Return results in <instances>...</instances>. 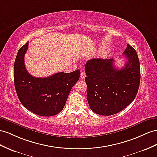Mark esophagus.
Wrapping results in <instances>:
<instances>
[{"mask_svg":"<svg viewBox=\"0 0 157 157\" xmlns=\"http://www.w3.org/2000/svg\"><path fill=\"white\" fill-rule=\"evenodd\" d=\"M86 74L85 72L82 71L81 73V75H80V78H81L82 79H83L84 78H86Z\"/></svg>","mask_w":157,"mask_h":157,"instance_id":"1","label":"esophagus"}]
</instances>
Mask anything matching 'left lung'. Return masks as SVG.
Returning a JSON list of instances; mask_svg holds the SVG:
<instances>
[{"label":"left lung","instance_id":"left-lung-1","mask_svg":"<svg viewBox=\"0 0 157 157\" xmlns=\"http://www.w3.org/2000/svg\"><path fill=\"white\" fill-rule=\"evenodd\" d=\"M123 54L128 59L121 70L114 66L113 59L94 58L86 63L87 101L95 113H117L136 97L140 79L139 59L128 44Z\"/></svg>","mask_w":157,"mask_h":157}]
</instances>
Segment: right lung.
Wrapping results in <instances>:
<instances>
[{
	"mask_svg": "<svg viewBox=\"0 0 157 157\" xmlns=\"http://www.w3.org/2000/svg\"><path fill=\"white\" fill-rule=\"evenodd\" d=\"M29 42L20 48L14 65L16 91L23 106L40 116L57 115L65 105L68 95L78 81L80 70L59 72L47 78H35L27 71L25 55Z\"/></svg>",
	"mask_w": 157,
	"mask_h": 157,
	"instance_id": "obj_1",
	"label": "right lung"
}]
</instances>
